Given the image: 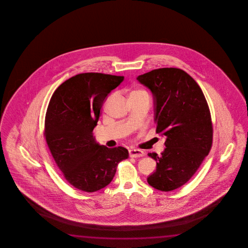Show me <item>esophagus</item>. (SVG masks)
I'll return each instance as SVG.
<instances>
[{"label": "esophagus", "instance_id": "obj_1", "mask_svg": "<svg viewBox=\"0 0 248 248\" xmlns=\"http://www.w3.org/2000/svg\"><path fill=\"white\" fill-rule=\"evenodd\" d=\"M144 155V152L140 149H130L129 150V156L132 158H137Z\"/></svg>", "mask_w": 248, "mask_h": 248}]
</instances>
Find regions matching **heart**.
Returning a JSON list of instances; mask_svg holds the SVG:
<instances>
[{
	"mask_svg": "<svg viewBox=\"0 0 248 248\" xmlns=\"http://www.w3.org/2000/svg\"><path fill=\"white\" fill-rule=\"evenodd\" d=\"M140 93H147L145 92V91H143V90L136 89V90H134V91L132 92V94H131V95H134V94H140Z\"/></svg>",
	"mask_w": 248,
	"mask_h": 248,
	"instance_id": "heart-1",
	"label": "heart"
}]
</instances>
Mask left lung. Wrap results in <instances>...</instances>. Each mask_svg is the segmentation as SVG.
<instances>
[{
  "mask_svg": "<svg viewBox=\"0 0 248 248\" xmlns=\"http://www.w3.org/2000/svg\"><path fill=\"white\" fill-rule=\"evenodd\" d=\"M136 79L151 91L156 133L166 137L161 155L147 154L157 163L147 182L169 192L186 183L210 151L209 108L197 82L179 68L155 69Z\"/></svg>",
  "mask_w": 248,
  "mask_h": 248,
  "instance_id": "obj_1",
  "label": "left lung"
}]
</instances>
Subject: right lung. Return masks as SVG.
Masks as SVG:
<instances>
[{"instance_id":"1","label":"right lung","mask_w":248,"mask_h":248,"mask_svg":"<svg viewBox=\"0 0 248 248\" xmlns=\"http://www.w3.org/2000/svg\"><path fill=\"white\" fill-rule=\"evenodd\" d=\"M124 76L85 73L60 85L51 97L45 118L47 146L63 175L76 188L92 193L113 180L118 164L128 157L125 147L97 142V126L106 99Z\"/></svg>"}]
</instances>
